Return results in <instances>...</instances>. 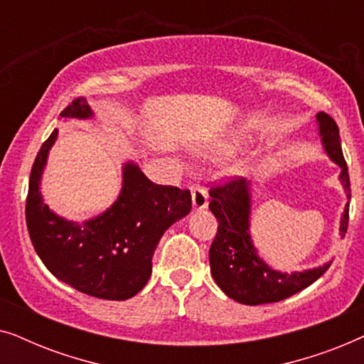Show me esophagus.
I'll use <instances>...</instances> for the list:
<instances>
[{
	"mask_svg": "<svg viewBox=\"0 0 364 364\" xmlns=\"http://www.w3.org/2000/svg\"><path fill=\"white\" fill-rule=\"evenodd\" d=\"M191 191H192L193 208H197V210L205 208L208 205V193L205 188H203L200 183H193V186L191 187Z\"/></svg>",
	"mask_w": 364,
	"mask_h": 364,
	"instance_id": "esophagus-1",
	"label": "esophagus"
}]
</instances>
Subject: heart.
I'll use <instances>...</instances> for the list:
<instances>
[{
    "instance_id": "obj_1",
    "label": "heart",
    "mask_w": 364,
    "mask_h": 364,
    "mask_svg": "<svg viewBox=\"0 0 364 364\" xmlns=\"http://www.w3.org/2000/svg\"><path fill=\"white\" fill-rule=\"evenodd\" d=\"M227 147H228V149H232V147H233V146H227Z\"/></svg>"
}]
</instances>
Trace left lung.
<instances>
[{"mask_svg": "<svg viewBox=\"0 0 364 364\" xmlns=\"http://www.w3.org/2000/svg\"><path fill=\"white\" fill-rule=\"evenodd\" d=\"M318 126L323 144L333 161L341 167V182L348 198L351 197L350 173L340 144V129L335 119L326 112H318ZM250 182L233 176L227 181H215L210 191V208L218 220L217 235L213 238L208 258H210L212 277L223 293L243 305H262L285 300L303 288L316 282L330 265H323L308 272L280 273L272 270L267 263L257 257L248 233L250 215ZM350 220V200L346 203L341 218V235L348 230Z\"/></svg>", "mask_w": 364, "mask_h": 364, "instance_id": "left-lung-1", "label": "left lung"}]
</instances>
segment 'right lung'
Wrapping results in <instances>:
<instances>
[{
	"mask_svg": "<svg viewBox=\"0 0 364 364\" xmlns=\"http://www.w3.org/2000/svg\"><path fill=\"white\" fill-rule=\"evenodd\" d=\"M91 114L86 97H76L61 116ZM56 137L54 129L29 176L26 225L34 250L54 277L77 291L102 300H127L151 277L152 255L164 232L191 212V191L159 186L127 164L122 192L109 210L84 223L68 222L49 210L39 192V178Z\"/></svg>",
	"mask_w": 364,
	"mask_h": 364,
	"instance_id": "add662e5",
	"label": "right lung"
}]
</instances>
